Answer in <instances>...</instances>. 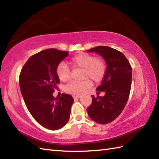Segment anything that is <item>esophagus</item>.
Returning <instances> with one entry per match:
<instances>
[{
    "instance_id": "obj_1",
    "label": "esophagus",
    "mask_w": 159,
    "mask_h": 159,
    "mask_svg": "<svg viewBox=\"0 0 159 159\" xmlns=\"http://www.w3.org/2000/svg\"><path fill=\"white\" fill-rule=\"evenodd\" d=\"M73 97L74 99H79V98H80V96H79V95H74Z\"/></svg>"
}]
</instances>
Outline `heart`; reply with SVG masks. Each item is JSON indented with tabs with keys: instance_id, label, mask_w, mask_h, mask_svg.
<instances>
[{
	"instance_id": "heart-1",
	"label": "heart",
	"mask_w": 159,
	"mask_h": 159,
	"mask_svg": "<svg viewBox=\"0 0 159 159\" xmlns=\"http://www.w3.org/2000/svg\"><path fill=\"white\" fill-rule=\"evenodd\" d=\"M70 65L74 68L83 70V79H90L95 82H100L106 74V64L96 56L87 53H80L72 57ZM56 74L60 80L67 81L70 79V71L65 63L61 62L56 68ZM92 85L89 80L82 82L71 81L65 86V90L74 94H81Z\"/></svg>"
}]
</instances>
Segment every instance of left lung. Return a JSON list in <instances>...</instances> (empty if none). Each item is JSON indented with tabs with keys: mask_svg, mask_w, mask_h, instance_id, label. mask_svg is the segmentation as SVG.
I'll use <instances>...</instances> for the list:
<instances>
[{
	"mask_svg": "<svg viewBox=\"0 0 159 159\" xmlns=\"http://www.w3.org/2000/svg\"><path fill=\"white\" fill-rule=\"evenodd\" d=\"M86 52L96 53L106 63L105 76L97 91L105 92L103 97L92 95V104L87 109L91 119L106 125L119 116L127 102L131 85L132 69L122 53L108 47L99 46Z\"/></svg>",
	"mask_w": 159,
	"mask_h": 159,
	"instance_id": "left-lung-1",
	"label": "left lung"
}]
</instances>
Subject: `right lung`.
<instances>
[{
    "instance_id": "add662e5",
    "label": "right lung",
    "mask_w": 159,
    "mask_h": 159,
    "mask_svg": "<svg viewBox=\"0 0 159 159\" xmlns=\"http://www.w3.org/2000/svg\"><path fill=\"white\" fill-rule=\"evenodd\" d=\"M68 56L67 51L55 48L39 52L28 59L19 76L20 89L32 116L39 125L53 131L68 122L74 102L70 94L53 96L60 82L56 68Z\"/></svg>"
}]
</instances>
